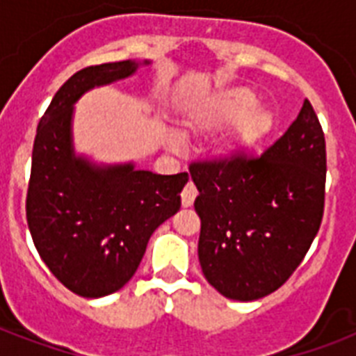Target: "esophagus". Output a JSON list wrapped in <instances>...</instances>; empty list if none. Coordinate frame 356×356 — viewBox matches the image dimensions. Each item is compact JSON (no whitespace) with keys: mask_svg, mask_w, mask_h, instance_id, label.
<instances>
[{"mask_svg":"<svg viewBox=\"0 0 356 356\" xmlns=\"http://www.w3.org/2000/svg\"><path fill=\"white\" fill-rule=\"evenodd\" d=\"M195 195H197V190H195L194 184L192 183L186 184V186L183 188V192H181V203H183V207H192Z\"/></svg>","mask_w":356,"mask_h":356,"instance_id":"obj_1","label":"esophagus"}]
</instances>
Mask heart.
Wrapping results in <instances>:
<instances>
[{
	"label": "heart",
	"instance_id": "obj_1",
	"mask_svg": "<svg viewBox=\"0 0 356 356\" xmlns=\"http://www.w3.org/2000/svg\"><path fill=\"white\" fill-rule=\"evenodd\" d=\"M257 102V94L245 86L222 88L195 105L190 129L194 133H216L233 125L223 151L236 155L254 149L270 136L277 122L275 113Z\"/></svg>",
	"mask_w": 356,
	"mask_h": 356
}]
</instances>
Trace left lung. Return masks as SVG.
<instances>
[{
	"label": "left lung",
	"instance_id": "1",
	"mask_svg": "<svg viewBox=\"0 0 356 356\" xmlns=\"http://www.w3.org/2000/svg\"><path fill=\"white\" fill-rule=\"evenodd\" d=\"M325 172V136L309 99L259 159L190 166L200 192V264L218 292L254 301L288 281L320 229Z\"/></svg>",
	"mask_w": 356,
	"mask_h": 356
}]
</instances>
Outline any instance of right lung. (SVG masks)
<instances>
[{
	"instance_id": "right-lung-1",
	"label": "right lung",
	"mask_w": 356,
	"mask_h": 356,
	"mask_svg": "<svg viewBox=\"0 0 356 356\" xmlns=\"http://www.w3.org/2000/svg\"><path fill=\"white\" fill-rule=\"evenodd\" d=\"M149 60L79 70L53 96L33 145L27 225L53 275L83 298L118 292L138 270L155 229L181 209L188 173L159 175L134 162L97 164L74 147V107L86 92Z\"/></svg>"
}]
</instances>
